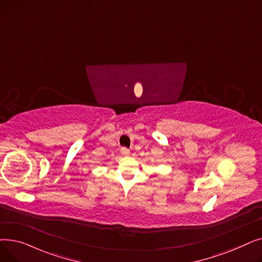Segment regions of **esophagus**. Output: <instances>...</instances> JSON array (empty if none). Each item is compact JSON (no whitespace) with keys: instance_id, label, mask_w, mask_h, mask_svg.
<instances>
[{"instance_id":"34e87169","label":"esophagus","mask_w":262,"mask_h":262,"mask_svg":"<svg viewBox=\"0 0 262 262\" xmlns=\"http://www.w3.org/2000/svg\"><path fill=\"white\" fill-rule=\"evenodd\" d=\"M121 154H122V156H128V155L130 154V152H129L128 148L122 147V148H121Z\"/></svg>"}]
</instances>
